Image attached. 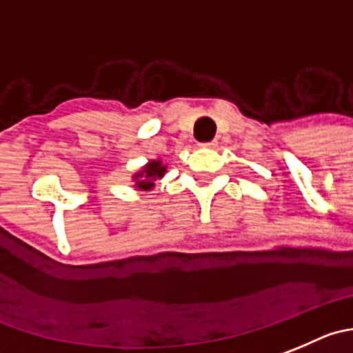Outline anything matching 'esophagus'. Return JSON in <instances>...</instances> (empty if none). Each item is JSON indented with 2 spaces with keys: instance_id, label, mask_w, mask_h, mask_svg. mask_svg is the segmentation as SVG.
I'll use <instances>...</instances> for the list:
<instances>
[{
  "instance_id": "esophagus-1",
  "label": "esophagus",
  "mask_w": 353,
  "mask_h": 353,
  "mask_svg": "<svg viewBox=\"0 0 353 353\" xmlns=\"http://www.w3.org/2000/svg\"><path fill=\"white\" fill-rule=\"evenodd\" d=\"M202 148H216L217 146V141H209V143H202L200 144Z\"/></svg>"
}]
</instances>
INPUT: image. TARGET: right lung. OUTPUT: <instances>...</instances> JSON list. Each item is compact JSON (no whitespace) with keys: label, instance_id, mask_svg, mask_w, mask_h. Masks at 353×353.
<instances>
[{"label":"right lung","instance_id":"right-lung-1","mask_svg":"<svg viewBox=\"0 0 353 353\" xmlns=\"http://www.w3.org/2000/svg\"><path fill=\"white\" fill-rule=\"evenodd\" d=\"M165 172L167 165L165 163H161L160 158H158V160L148 161L146 165L134 176V181H136L134 186H136L137 190H141V192H150L151 188L154 186V183H157L158 179H161Z\"/></svg>","mask_w":353,"mask_h":353}]
</instances>
